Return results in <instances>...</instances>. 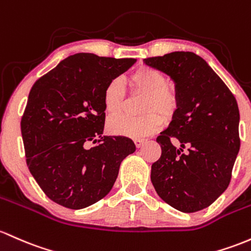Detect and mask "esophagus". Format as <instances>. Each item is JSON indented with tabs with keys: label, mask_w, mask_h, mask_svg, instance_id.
Masks as SVG:
<instances>
[{
	"label": "esophagus",
	"mask_w": 251,
	"mask_h": 251,
	"mask_svg": "<svg viewBox=\"0 0 251 251\" xmlns=\"http://www.w3.org/2000/svg\"><path fill=\"white\" fill-rule=\"evenodd\" d=\"M144 143H145V139H140V138L134 139V144H136L137 148H140L143 144H144Z\"/></svg>",
	"instance_id": "1"
}]
</instances>
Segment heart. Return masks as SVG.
I'll use <instances>...</instances> for the list:
<instances>
[{"mask_svg":"<svg viewBox=\"0 0 251 251\" xmlns=\"http://www.w3.org/2000/svg\"><path fill=\"white\" fill-rule=\"evenodd\" d=\"M130 85L134 95H144L139 117L115 115L107 123L109 133L114 136L140 138L155 133L166 121L175 118L180 106V98L175 85L167 82L162 71L148 65H140L131 73ZM126 93L119 77L112 78L103 90V106L109 114H118L125 108Z\"/></svg>","mask_w":251,"mask_h":251,"instance_id":"heart-1","label":"heart"}]
</instances>
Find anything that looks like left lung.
Segmentation results:
<instances>
[{"instance_id": "left-lung-1", "label": "left lung", "mask_w": 251, "mask_h": 251, "mask_svg": "<svg viewBox=\"0 0 251 251\" xmlns=\"http://www.w3.org/2000/svg\"><path fill=\"white\" fill-rule=\"evenodd\" d=\"M144 62L172 77L180 98L175 118L156 139L162 153L151 166V182L159 198L176 210H203L231 181L241 147L237 101L193 52H172Z\"/></svg>"}]
</instances>
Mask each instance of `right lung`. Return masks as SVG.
<instances>
[{
	"label": "right lung",
	"mask_w": 251,
	"mask_h": 251,
	"mask_svg": "<svg viewBox=\"0 0 251 251\" xmlns=\"http://www.w3.org/2000/svg\"><path fill=\"white\" fill-rule=\"evenodd\" d=\"M134 63L76 53L33 84L21 133L27 167L52 201L71 210L98 202L112 189L121 161L136 151L127 137H102L104 87ZM89 142L96 145L88 148Z\"/></svg>",
	"instance_id": "1"
}]
</instances>
